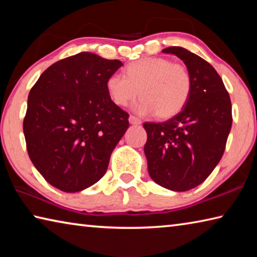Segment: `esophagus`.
I'll return each instance as SVG.
<instances>
[{
    "label": "esophagus",
    "instance_id": "esophagus-1",
    "mask_svg": "<svg viewBox=\"0 0 257 257\" xmlns=\"http://www.w3.org/2000/svg\"><path fill=\"white\" fill-rule=\"evenodd\" d=\"M129 123L130 124H141L142 123V121L139 120L138 118H136V116H134V115H130L129 116Z\"/></svg>",
    "mask_w": 257,
    "mask_h": 257
}]
</instances>
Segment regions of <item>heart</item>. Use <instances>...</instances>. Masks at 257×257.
Listing matches in <instances>:
<instances>
[{"instance_id":"obj_1","label":"heart","mask_w":257,"mask_h":257,"mask_svg":"<svg viewBox=\"0 0 257 257\" xmlns=\"http://www.w3.org/2000/svg\"><path fill=\"white\" fill-rule=\"evenodd\" d=\"M112 102L125 106L141 95L134 111L141 115L156 113L167 119L178 114L191 93V77L187 68L163 58H144L130 63L125 76L113 73L106 80Z\"/></svg>"}]
</instances>
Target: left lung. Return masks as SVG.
Segmentation results:
<instances>
[{
  "label": "left lung",
  "instance_id": "obj_1",
  "mask_svg": "<svg viewBox=\"0 0 257 257\" xmlns=\"http://www.w3.org/2000/svg\"><path fill=\"white\" fill-rule=\"evenodd\" d=\"M162 53L184 61L191 77L185 107L164 122H145L147 170L156 184L173 191L193 189L220 162L232 124L231 102L223 81L210 63L184 47Z\"/></svg>",
  "mask_w": 257,
  "mask_h": 257
}]
</instances>
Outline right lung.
<instances>
[{
	"label": "right lung",
	"instance_id": "right-lung-1",
	"mask_svg": "<svg viewBox=\"0 0 257 257\" xmlns=\"http://www.w3.org/2000/svg\"><path fill=\"white\" fill-rule=\"evenodd\" d=\"M123 64L89 52L58 61L28 95L24 134L30 160L44 179L66 193L101 179L129 127L106 80Z\"/></svg>",
	"mask_w": 257,
	"mask_h": 257
}]
</instances>
